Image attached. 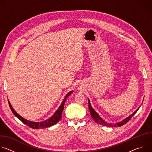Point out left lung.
I'll return each instance as SVG.
<instances>
[{"label":"left lung","mask_w":152,"mask_h":152,"mask_svg":"<svg viewBox=\"0 0 152 152\" xmlns=\"http://www.w3.org/2000/svg\"><path fill=\"white\" fill-rule=\"evenodd\" d=\"M88 107H89V110H90V112L91 116L94 119V120L95 121L96 123H98V124H99L100 125H102V126H106V127H117V126L120 127V126H121L124 125V124H126L130 119H131L136 114V113L139 110V108L140 107V106L138 108V109L133 114H132L131 115H129V117H126L123 120H122V121H121L120 122L116 123H108V122H106V121H104L96 113V111L93 109V107L91 105V103H90V101L89 99H88Z\"/></svg>","instance_id":"left-lung-1"}]
</instances>
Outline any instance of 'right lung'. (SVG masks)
Wrapping results in <instances>:
<instances>
[{
	"label": "right lung",
	"instance_id": "right-lung-1",
	"mask_svg": "<svg viewBox=\"0 0 152 152\" xmlns=\"http://www.w3.org/2000/svg\"><path fill=\"white\" fill-rule=\"evenodd\" d=\"M73 91H71L69 93H68L66 96H65L63 101L62 102L60 106L58 107V109L56 111V112L53 114V115L50 117L49 118H48V120L43 121H41V122H35V121H31L29 120H28L25 118H24L23 117H21V115H20L14 109L12 106H11V104L10 103V102L8 100V103L10 107V109L11 110V111L12 112V113L14 114V115L17 117L20 121H22L24 124H26L27 126H28L29 127L34 129H44V128H46V127H50L54 124H55L56 123H57L61 118V115H62V111L64 110V104L65 102H66L67 97L69 96H70L72 93H73Z\"/></svg>",
	"mask_w": 152,
	"mask_h": 152
}]
</instances>
